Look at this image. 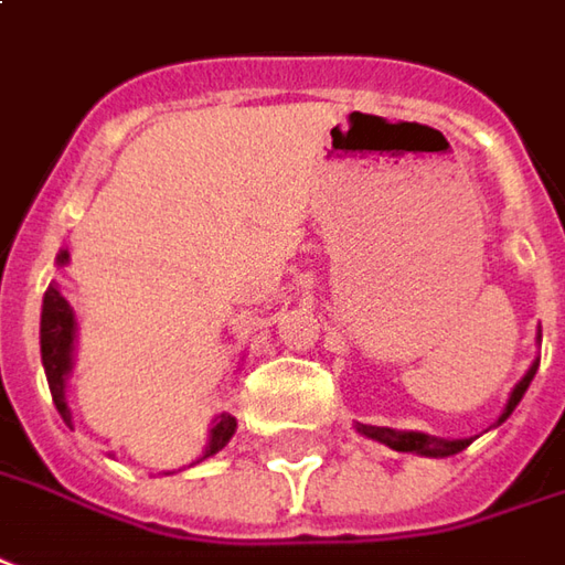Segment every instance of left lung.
<instances>
[{"mask_svg": "<svg viewBox=\"0 0 565 565\" xmlns=\"http://www.w3.org/2000/svg\"><path fill=\"white\" fill-rule=\"evenodd\" d=\"M539 363L541 358H535L532 366L525 370V376L513 385V392L507 397V407H503V414L498 416V426L516 411V404H520L522 395L529 392V385H532L535 373H539ZM358 433L366 435V438H373V441H380L385 448L401 450V454H419V457H450V454H460V450L472 445V438H435V435L426 433H401V429H388V426H363V423H358Z\"/></svg>", "mask_w": 565, "mask_h": 565, "instance_id": "left-lung-1", "label": "left lung"}]
</instances>
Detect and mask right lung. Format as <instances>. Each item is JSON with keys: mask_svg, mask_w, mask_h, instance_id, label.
<instances>
[{"mask_svg": "<svg viewBox=\"0 0 565 565\" xmlns=\"http://www.w3.org/2000/svg\"><path fill=\"white\" fill-rule=\"evenodd\" d=\"M58 267L71 264L67 248L58 252L55 257ZM40 354H43V370L49 380V392L52 401L58 407L62 419L71 426V407H67V380L74 373V354H77V317L74 308L67 305V298L58 289V282H49V289L43 295V317H40ZM236 435V416L217 414L211 419L207 429V445H204L202 457L195 463H202L207 457H214L217 450L230 445V438Z\"/></svg>", "mask_w": 565, "mask_h": 565, "instance_id": "obj_1", "label": "right lung"}]
</instances>
